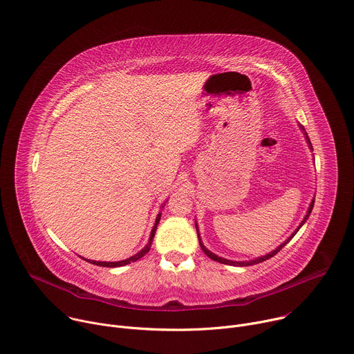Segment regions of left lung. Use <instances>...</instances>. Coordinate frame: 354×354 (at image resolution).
<instances>
[{
  "label": "left lung",
  "mask_w": 354,
  "mask_h": 354,
  "mask_svg": "<svg viewBox=\"0 0 354 354\" xmlns=\"http://www.w3.org/2000/svg\"><path fill=\"white\" fill-rule=\"evenodd\" d=\"M299 129L304 132V136H305V139H306V143H308V146H309V149H310V151L313 150L312 149V145H310V140H309V138H308V133L305 132V129H304V127L299 124ZM313 204H315V198H312V201H310V204H309V208H308V211H306V215L304 216V219L301 221V223L298 225V227L291 233V236L284 242V243H281L277 249H274L272 252H270V253H267V254H264V256H260V257H256V259H253V260H248V261H233V260H227V259H223V257H219V256H216L215 253H212L211 250H208L205 246H204V243H203V239H201V234H200V229H198V225H197V222H195V227H197V234H198V241H200V246H201V249H203V252L209 257V259H212V260H215V261H218V263H222V264H229V266H238V267H243V266H253V264H257V263H261V261H266V260H268L270 257H272L274 254H277L294 236H295V233L301 229V226L306 222V219L309 218V215H310V212H312V208H313Z\"/></svg>",
  "instance_id": "left-lung-1"
}]
</instances>
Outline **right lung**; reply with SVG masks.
I'll return each instance as SVG.
<instances>
[{
	"instance_id": "right-lung-1",
	"label": "right lung",
	"mask_w": 354,
	"mask_h": 354,
	"mask_svg": "<svg viewBox=\"0 0 354 354\" xmlns=\"http://www.w3.org/2000/svg\"><path fill=\"white\" fill-rule=\"evenodd\" d=\"M163 207H165V205H162V208H163ZM160 218H162V212H159V214H157V216H156L153 229H151V232H150V238H149V242L146 243V246H145L140 252H138L136 254L131 256L129 259H125V260H121V261H95V260H87V261H88V263H93V264H95V266H101V267H121V266H127V264H129V263H133V261L142 259V257L150 250V246H151V242H153V238H154V233H156L157 225H159V222H160Z\"/></svg>"
}]
</instances>
